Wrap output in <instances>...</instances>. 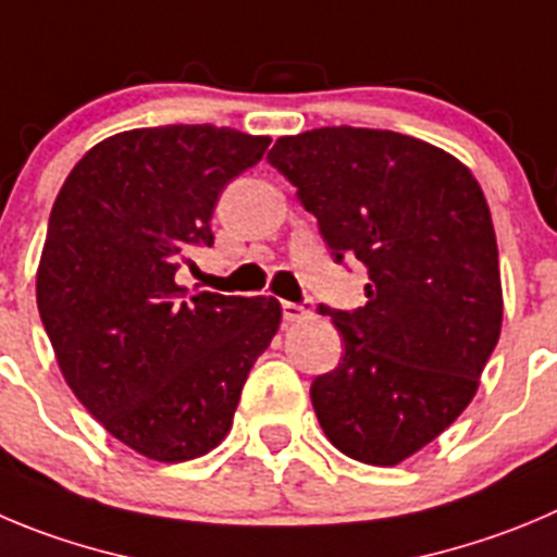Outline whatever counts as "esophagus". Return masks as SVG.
I'll use <instances>...</instances> for the list:
<instances>
[{
    "label": "esophagus",
    "mask_w": 557,
    "mask_h": 557,
    "mask_svg": "<svg viewBox=\"0 0 557 557\" xmlns=\"http://www.w3.org/2000/svg\"><path fill=\"white\" fill-rule=\"evenodd\" d=\"M310 310L305 308V305H296V302H283V319L288 321V324H294V321H302L308 319Z\"/></svg>",
    "instance_id": "1"
}]
</instances>
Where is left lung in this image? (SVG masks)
<instances>
[{
  "label": "left lung",
  "mask_w": 557,
  "mask_h": 557,
  "mask_svg": "<svg viewBox=\"0 0 557 557\" xmlns=\"http://www.w3.org/2000/svg\"><path fill=\"white\" fill-rule=\"evenodd\" d=\"M319 220L335 261L368 269L362 308L321 305L343 335L341 362L310 387L341 454L393 467L467 409L503 324L497 238L470 170L443 148L324 126L269 150Z\"/></svg>",
  "instance_id": "8db88e82"
}]
</instances>
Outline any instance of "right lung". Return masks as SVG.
Here are the masks:
<instances>
[{
	"instance_id": "1",
	"label": "right lung",
	"mask_w": 557,
	"mask_h": 557,
	"mask_svg": "<svg viewBox=\"0 0 557 557\" xmlns=\"http://www.w3.org/2000/svg\"><path fill=\"white\" fill-rule=\"evenodd\" d=\"M269 137L236 128H134L87 150L57 195L38 310L67 387L123 445L175 465L227 436L255 360L277 335L274 296H186L175 272L214 244L227 181Z\"/></svg>"
}]
</instances>
